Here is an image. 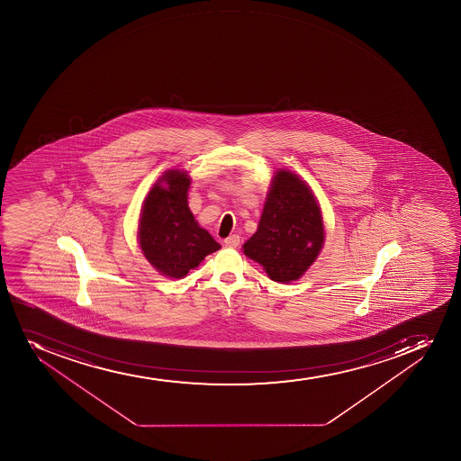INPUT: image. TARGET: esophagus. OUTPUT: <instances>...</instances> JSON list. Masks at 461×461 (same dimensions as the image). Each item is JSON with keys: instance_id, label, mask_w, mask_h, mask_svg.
Returning a JSON list of instances; mask_svg holds the SVG:
<instances>
[{"instance_id": "obj_1", "label": "esophagus", "mask_w": 461, "mask_h": 461, "mask_svg": "<svg viewBox=\"0 0 461 461\" xmlns=\"http://www.w3.org/2000/svg\"><path fill=\"white\" fill-rule=\"evenodd\" d=\"M223 243H225V245L230 248L239 247V245H240V236H238V234H231L230 238H227L225 240H223Z\"/></svg>"}]
</instances>
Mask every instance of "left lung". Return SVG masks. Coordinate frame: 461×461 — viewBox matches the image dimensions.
Segmentation results:
<instances>
[{"mask_svg": "<svg viewBox=\"0 0 461 461\" xmlns=\"http://www.w3.org/2000/svg\"><path fill=\"white\" fill-rule=\"evenodd\" d=\"M324 228L319 203L299 176L275 174L256 234L243 245L245 256L263 266L276 283L301 278L319 257Z\"/></svg>", "mask_w": 461, "mask_h": 461, "instance_id": "left-lung-1", "label": "left lung"}]
</instances>
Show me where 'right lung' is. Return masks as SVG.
Returning a JSON list of instances; mask_svg holds the SVG:
<instances>
[{
	"mask_svg": "<svg viewBox=\"0 0 461 461\" xmlns=\"http://www.w3.org/2000/svg\"><path fill=\"white\" fill-rule=\"evenodd\" d=\"M191 177L169 169L147 194L138 239L142 254L159 274L180 279L221 245L201 228L187 207Z\"/></svg>",
	"mask_w": 461,
	"mask_h": 461,
	"instance_id": "obj_1",
	"label": "right lung"
}]
</instances>
